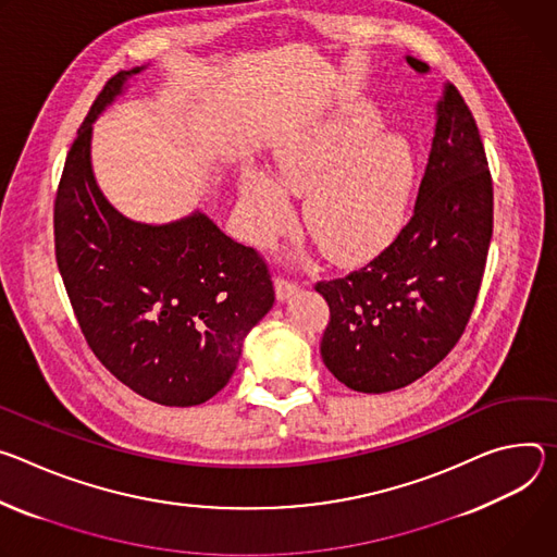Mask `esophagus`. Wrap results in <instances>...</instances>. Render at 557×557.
Instances as JSON below:
<instances>
[{"label": "esophagus", "instance_id": "34e87169", "mask_svg": "<svg viewBox=\"0 0 557 557\" xmlns=\"http://www.w3.org/2000/svg\"><path fill=\"white\" fill-rule=\"evenodd\" d=\"M274 289H276V298L278 300H287L289 296H294L298 292V283L289 281L285 276H276L274 278Z\"/></svg>", "mask_w": 557, "mask_h": 557}]
</instances>
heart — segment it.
<instances>
[{
    "mask_svg": "<svg viewBox=\"0 0 557 557\" xmlns=\"http://www.w3.org/2000/svg\"><path fill=\"white\" fill-rule=\"evenodd\" d=\"M381 116L349 108L283 135L272 146L273 178L259 165L238 176L247 236L265 245L292 223V195H305L302 225L341 265L379 255L400 232L416 165L396 135H379Z\"/></svg>",
    "mask_w": 557,
    "mask_h": 557,
    "instance_id": "b5f03b06",
    "label": "heart"
}]
</instances>
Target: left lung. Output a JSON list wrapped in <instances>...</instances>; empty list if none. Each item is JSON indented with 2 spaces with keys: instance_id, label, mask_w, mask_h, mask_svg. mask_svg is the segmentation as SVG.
<instances>
[{
  "instance_id": "1",
  "label": "left lung",
  "mask_w": 557,
  "mask_h": 557,
  "mask_svg": "<svg viewBox=\"0 0 557 557\" xmlns=\"http://www.w3.org/2000/svg\"><path fill=\"white\" fill-rule=\"evenodd\" d=\"M405 59L429 73L424 61ZM491 232L484 146L462 95L445 84L413 216L374 261L317 283L330 305L321 341L330 372L354 392L385 394L434 369L469 323Z\"/></svg>"
}]
</instances>
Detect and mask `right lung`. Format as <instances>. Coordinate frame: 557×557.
Wrapping results in <instances>:
<instances>
[{"label":"right lung","instance_id":"add662e5","mask_svg":"<svg viewBox=\"0 0 557 557\" xmlns=\"http://www.w3.org/2000/svg\"><path fill=\"white\" fill-rule=\"evenodd\" d=\"M146 66L116 73L95 99L54 199V255L88 347L108 372L165 407L210 400L232 379L243 341L272 310L255 247L203 212L150 225L99 190L90 141L97 116Z\"/></svg>","mask_w":557,"mask_h":557}]
</instances>
